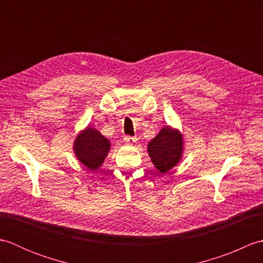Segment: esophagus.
I'll return each mask as SVG.
<instances>
[{
  "label": "esophagus",
  "mask_w": 263,
  "mask_h": 263,
  "mask_svg": "<svg viewBox=\"0 0 263 263\" xmlns=\"http://www.w3.org/2000/svg\"><path fill=\"white\" fill-rule=\"evenodd\" d=\"M124 142L126 144H130V146H132V144H135L137 142V138L135 137H124Z\"/></svg>",
  "instance_id": "34e87169"
}]
</instances>
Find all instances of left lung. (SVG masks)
I'll return each instance as SVG.
<instances>
[{"mask_svg": "<svg viewBox=\"0 0 263 263\" xmlns=\"http://www.w3.org/2000/svg\"><path fill=\"white\" fill-rule=\"evenodd\" d=\"M183 135L172 126H164L152 141L147 152L156 168L165 174L180 163L184 150Z\"/></svg>", "mask_w": 263, "mask_h": 263, "instance_id": "1", "label": "left lung"}]
</instances>
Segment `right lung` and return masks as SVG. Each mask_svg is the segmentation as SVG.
I'll use <instances>...</instances> for the list:
<instances>
[{"mask_svg":"<svg viewBox=\"0 0 263 263\" xmlns=\"http://www.w3.org/2000/svg\"><path fill=\"white\" fill-rule=\"evenodd\" d=\"M110 149V142L97 128L87 126L77 136L73 152L77 159L91 171L103 165Z\"/></svg>","mask_w":263,"mask_h":263,"instance_id":"right-lung-1","label":"right lung"}]
</instances>
